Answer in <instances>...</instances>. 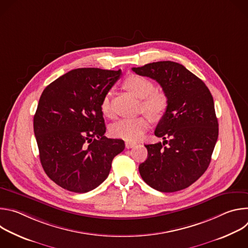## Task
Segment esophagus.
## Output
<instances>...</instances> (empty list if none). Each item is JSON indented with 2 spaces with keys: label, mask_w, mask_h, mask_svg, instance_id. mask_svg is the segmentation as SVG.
Segmentation results:
<instances>
[{
  "label": "esophagus",
  "mask_w": 248,
  "mask_h": 248,
  "mask_svg": "<svg viewBox=\"0 0 248 248\" xmlns=\"http://www.w3.org/2000/svg\"><path fill=\"white\" fill-rule=\"evenodd\" d=\"M136 145L135 142H132V141H125V148L129 149V148H132Z\"/></svg>",
  "instance_id": "34e87169"
}]
</instances>
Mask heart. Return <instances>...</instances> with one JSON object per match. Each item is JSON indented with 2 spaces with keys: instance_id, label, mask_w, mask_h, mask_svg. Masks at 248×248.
I'll return each instance as SVG.
<instances>
[{
  "instance_id": "b5f03b06",
  "label": "heart",
  "mask_w": 248,
  "mask_h": 248,
  "mask_svg": "<svg viewBox=\"0 0 248 248\" xmlns=\"http://www.w3.org/2000/svg\"><path fill=\"white\" fill-rule=\"evenodd\" d=\"M124 86L134 96L142 99V108L151 118L160 119L166 113L169 105L166 94L162 91L154 90L155 86L148 78L131 75L124 79ZM101 109L104 114H110V96L108 93L102 100ZM149 125L150 121L146 116L122 119L111 126V133L127 141H135L142 137Z\"/></svg>"
}]
</instances>
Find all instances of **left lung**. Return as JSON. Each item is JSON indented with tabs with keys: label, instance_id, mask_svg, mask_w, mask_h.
I'll use <instances>...</instances> for the list:
<instances>
[{
	"label": "left lung",
	"instance_id": "left-lung-1",
	"mask_svg": "<svg viewBox=\"0 0 248 248\" xmlns=\"http://www.w3.org/2000/svg\"><path fill=\"white\" fill-rule=\"evenodd\" d=\"M132 70L156 80L169 101L155 129L164 141L145 145L148 156L139 165L141 178L161 192L185 189L205 172L217 142L213 97L200 78L178 62H156Z\"/></svg>",
	"mask_w": 248,
	"mask_h": 248
}]
</instances>
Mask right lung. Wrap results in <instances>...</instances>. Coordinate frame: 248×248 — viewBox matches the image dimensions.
<instances>
[{
  "label": "right lung",
  "instance_id": "add662e5",
  "mask_svg": "<svg viewBox=\"0 0 248 248\" xmlns=\"http://www.w3.org/2000/svg\"><path fill=\"white\" fill-rule=\"evenodd\" d=\"M122 70L77 68L43 91L33 126L41 165L61 187L85 193L109 175L113 159L123 152L122 139L104 136V96Z\"/></svg>",
  "mask_w": 248,
  "mask_h": 248
}]
</instances>
